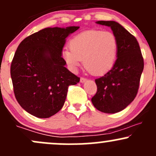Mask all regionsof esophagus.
<instances>
[{"instance_id": "obj_1", "label": "esophagus", "mask_w": 156, "mask_h": 156, "mask_svg": "<svg viewBox=\"0 0 156 156\" xmlns=\"http://www.w3.org/2000/svg\"><path fill=\"white\" fill-rule=\"evenodd\" d=\"M87 81L86 78H81V79H80V82L81 83H84L85 81Z\"/></svg>"}]
</instances>
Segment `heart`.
<instances>
[{
	"label": "heart",
	"instance_id": "1",
	"mask_svg": "<svg viewBox=\"0 0 156 156\" xmlns=\"http://www.w3.org/2000/svg\"><path fill=\"white\" fill-rule=\"evenodd\" d=\"M70 48H64L62 56L69 68L76 72L83 60L85 68L94 75L107 73L117 57V37L109 31L87 30L73 37Z\"/></svg>",
	"mask_w": 156,
	"mask_h": 156
}]
</instances>
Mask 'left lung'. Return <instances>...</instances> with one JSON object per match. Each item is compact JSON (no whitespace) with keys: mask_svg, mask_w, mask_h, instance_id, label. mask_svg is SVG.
I'll return each instance as SVG.
<instances>
[{"mask_svg":"<svg viewBox=\"0 0 156 156\" xmlns=\"http://www.w3.org/2000/svg\"><path fill=\"white\" fill-rule=\"evenodd\" d=\"M111 27L117 37L118 49L114 66L95 80L97 92L91 101L94 107L106 114L119 112L134 99L144 70V59L137 39L119 23L98 21Z\"/></svg>","mask_w":156,"mask_h":156,"instance_id":"1","label":"left lung"}]
</instances>
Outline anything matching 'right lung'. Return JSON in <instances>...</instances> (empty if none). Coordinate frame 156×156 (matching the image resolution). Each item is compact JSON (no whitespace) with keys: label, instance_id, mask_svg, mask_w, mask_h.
Segmentation results:
<instances>
[{"label":"right lung","instance_id":"1","mask_svg":"<svg viewBox=\"0 0 156 156\" xmlns=\"http://www.w3.org/2000/svg\"><path fill=\"white\" fill-rule=\"evenodd\" d=\"M78 28L47 27L19 44L11 63V78L16 100L31 115H55L64 105L69 86L79 82L62 57L66 39Z\"/></svg>","mask_w":156,"mask_h":156}]
</instances>
